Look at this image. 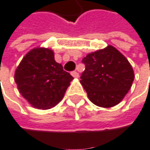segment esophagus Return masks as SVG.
I'll return each instance as SVG.
<instances>
[{
	"instance_id": "34e87169",
	"label": "esophagus",
	"mask_w": 150,
	"mask_h": 150,
	"mask_svg": "<svg viewBox=\"0 0 150 150\" xmlns=\"http://www.w3.org/2000/svg\"><path fill=\"white\" fill-rule=\"evenodd\" d=\"M71 75H72V77H74V78H79V73L76 71H71Z\"/></svg>"
}]
</instances>
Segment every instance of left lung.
I'll return each mask as SVG.
<instances>
[{
	"instance_id": "obj_1",
	"label": "left lung",
	"mask_w": 150,
	"mask_h": 150,
	"mask_svg": "<svg viewBox=\"0 0 150 150\" xmlns=\"http://www.w3.org/2000/svg\"><path fill=\"white\" fill-rule=\"evenodd\" d=\"M80 82L90 101L99 107L118 104L132 86L134 73L128 60L112 46L88 54L82 59Z\"/></svg>"
}]
</instances>
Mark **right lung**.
Masks as SVG:
<instances>
[{"label":"right lung","instance_id":"add662e5","mask_svg":"<svg viewBox=\"0 0 150 150\" xmlns=\"http://www.w3.org/2000/svg\"><path fill=\"white\" fill-rule=\"evenodd\" d=\"M73 77L54 61V52L37 47L26 54L15 72V81L25 99L38 109H49L64 97Z\"/></svg>","mask_w":150,"mask_h":150}]
</instances>
